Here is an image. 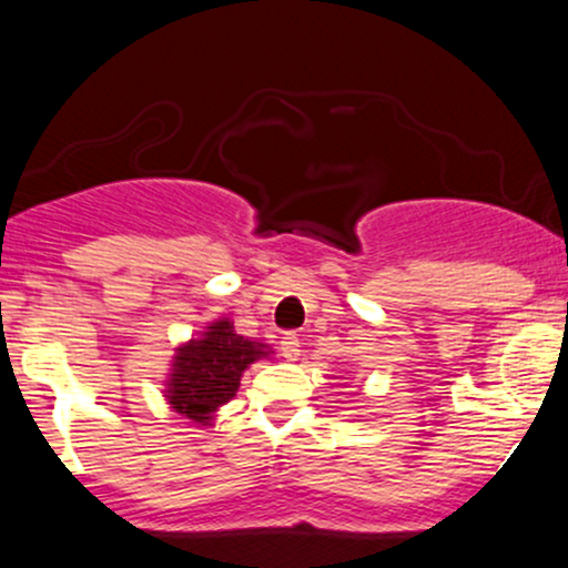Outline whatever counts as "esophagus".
<instances>
[{"mask_svg": "<svg viewBox=\"0 0 568 568\" xmlns=\"http://www.w3.org/2000/svg\"><path fill=\"white\" fill-rule=\"evenodd\" d=\"M302 342H298V336L293 334H283V342H280V352H283L285 361H298V355H302Z\"/></svg>", "mask_w": 568, "mask_h": 568, "instance_id": "1", "label": "esophagus"}]
</instances>
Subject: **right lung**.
<instances>
[{"mask_svg":"<svg viewBox=\"0 0 568 568\" xmlns=\"http://www.w3.org/2000/svg\"><path fill=\"white\" fill-rule=\"evenodd\" d=\"M258 357H270L266 344L240 336L230 317L213 321L200 338H189L175 349L168 403L186 419L211 425L213 414L237 395L243 371Z\"/></svg>","mask_w":568,"mask_h":568,"instance_id":"right-lung-1","label":"right lung"}]
</instances>
